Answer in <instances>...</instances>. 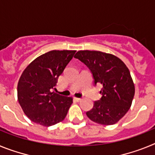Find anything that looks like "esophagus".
I'll return each instance as SVG.
<instances>
[{
  "label": "esophagus",
  "instance_id": "esophagus-1",
  "mask_svg": "<svg viewBox=\"0 0 155 155\" xmlns=\"http://www.w3.org/2000/svg\"><path fill=\"white\" fill-rule=\"evenodd\" d=\"M74 100L76 101V102H80V101H81V98H74Z\"/></svg>",
  "mask_w": 155,
  "mask_h": 155
}]
</instances>
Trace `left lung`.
<instances>
[{"instance_id":"left-lung-1","label":"left lung","mask_w":155,"mask_h":155,"mask_svg":"<svg viewBox=\"0 0 155 155\" xmlns=\"http://www.w3.org/2000/svg\"><path fill=\"white\" fill-rule=\"evenodd\" d=\"M75 58L84 63L92 74L94 84H102V98L86 115L94 123L113 125L125 116L135 93L130 71L123 61L110 53L80 50Z\"/></svg>"}]
</instances>
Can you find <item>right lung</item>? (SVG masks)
Segmentation results:
<instances>
[{
    "mask_svg": "<svg viewBox=\"0 0 155 155\" xmlns=\"http://www.w3.org/2000/svg\"><path fill=\"white\" fill-rule=\"evenodd\" d=\"M76 50H52L30 63L18 83V100L29 120L44 127L63 121L73 102L71 97L52 92Z\"/></svg>",
    "mask_w": 155,
    "mask_h": 155,
    "instance_id": "1",
    "label": "right lung"
}]
</instances>
